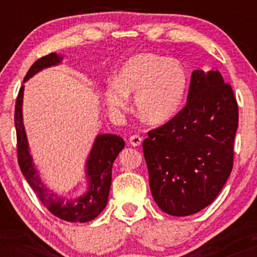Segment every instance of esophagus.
I'll use <instances>...</instances> for the list:
<instances>
[{"instance_id": "1", "label": "esophagus", "mask_w": 257, "mask_h": 257, "mask_svg": "<svg viewBox=\"0 0 257 257\" xmlns=\"http://www.w3.org/2000/svg\"><path fill=\"white\" fill-rule=\"evenodd\" d=\"M141 141H143V138L139 137V135H132V137L129 138V143H131V145L134 146V147L140 146Z\"/></svg>"}]
</instances>
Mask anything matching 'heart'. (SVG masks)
Returning a JSON list of instances; mask_svg holds the SVG:
<instances>
[{
    "instance_id": "heart-1",
    "label": "heart",
    "mask_w": 257,
    "mask_h": 257,
    "mask_svg": "<svg viewBox=\"0 0 257 257\" xmlns=\"http://www.w3.org/2000/svg\"><path fill=\"white\" fill-rule=\"evenodd\" d=\"M188 87L187 71L179 61L152 53L133 55L104 90L111 111L125 110L128 95L135 94L138 114L150 124H163L176 116Z\"/></svg>"
}]
</instances>
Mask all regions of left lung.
<instances>
[{
    "label": "left lung",
    "instance_id": "left-lung-1",
    "mask_svg": "<svg viewBox=\"0 0 257 257\" xmlns=\"http://www.w3.org/2000/svg\"><path fill=\"white\" fill-rule=\"evenodd\" d=\"M238 104L217 71L194 70L187 104L143 144L153 199L164 213L187 216L214 202L233 168Z\"/></svg>",
    "mask_w": 257,
    "mask_h": 257
}]
</instances>
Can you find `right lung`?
Returning a JSON list of instances; mask_svg holds the SVG:
<instances>
[{
    "mask_svg": "<svg viewBox=\"0 0 257 257\" xmlns=\"http://www.w3.org/2000/svg\"><path fill=\"white\" fill-rule=\"evenodd\" d=\"M61 60H63V57L58 55L57 53H51L46 57L40 58L29 69L24 81L46 67L60 64ZM23 93H24V85L20 87L19 93H18L16 113H14L18 163H19L23 175L25 176L26 181L31 186L34 192L37 194L42 204L59 219L69 221V222H88V221L94 220L107 204L112 180V166L118 153L122 151V149H124V141L118 135H98L91 147L87 164H85L88 191L83 196L75 200L61 198L58 194L49 192L44 187L32 163L28 139H26L24 124H23Z\"/></svg>",
    "mask_w": 257,
    "mask_h": 257,
    "instance_id": "right-lung-1",
    "label": "right lung"
}]
</instances>
